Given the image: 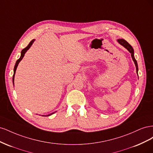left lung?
I'll return each mask as SVG.
<instances>
[{
    "label": "left lung",
    "instance_id": "1",
    "mask_svg": "<svg viewBox=\"0 0 153 153\" xmlns=\"http://www.w3.org/2000/svg\"><path fill=\"white\" fill-rule=\"evenodd\" d=\"M117 41L119 42V43H120L122 46H123V47H124V48H126L129 51V53H131V57H132L133 61L134 63H135V64L137 73L138 74V64H137V61H136V59H135V57H134V50H133V48H132L131 46L127 42V41H126V40H124V39H118Z\"/></svg>",
    "mask_w": 153,
    "mask_h": 153
}]
</instances>
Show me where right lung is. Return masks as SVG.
<instances>
[{
    "instance_id": "add662e5",
    "label": "right lung",
    "mask_w": 153,
    "mask_h": 153,
    "mask_svg": "<svg viewBox=\"0 0 153 153\" xmlns=\"http://www.w3.org/2000/svg\"><path fill=\"white\" fill-rule=\"evenodd\" d=\"M34 41H35V39H32V40L30 41V42L29 43V44L28 45H27V47H25V48H24V49H23V50H22V52H21V56H20V57L19 59H18L17 60L16 62L15 68H14V74H13V84H14V79H15V75L16 70V68H17V66H18V64H19V62L22 61V59H23V57H24L25 53L27 52V51L30 48V47L32 46V43H34ZM53 113H55V112H53V113H52V114H48V115H43V116H49V115H52Z\"/></svg>"
}]
</instances>
